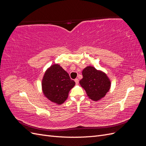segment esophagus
<instances>
[{
    "label": "esophagus",
    "mask_w": 146,
    "mask_h": 146,
    "mask_svg": "<svg viewBox=\"0 0 146 146\" xmlns=\"http://www.w3.org/2000/svg\"><path fill=\"white\" fill-rule=\"evenodd\" d=\"M74 81H75V82H76V85H78V78H76L74 80Z\"/></svg>",
    "instance_id": "obj_1"
}]
</instances>
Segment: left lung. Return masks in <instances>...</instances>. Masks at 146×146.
I'll return each mask as SVG.
<instances>
[{
	"mask_svg": "<svg viewBox=\"0 0 146 146\" xmlns=\"http://www.w3.org/2000/svg\"><path fill=\"white\" fill-rule=\"evenodd\" d=\"M82 75L79 83L91 100L98 101L109 91L111 82L104 72L90 66L83 70Z\"/></svg>",
	"mask_w": 146,
	"mask_h": 146,
	"instance_id": "obj_1",
	"label": "left lung"
}]
</instances>
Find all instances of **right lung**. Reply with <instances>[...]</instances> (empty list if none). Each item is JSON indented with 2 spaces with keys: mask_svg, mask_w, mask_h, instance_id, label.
I'll return each mask as SVG.
<instances>
[{
  "mask_svg": "<svg viewBox=\"0 0 146 146\" xmlns=\"http://www.w3.org/2000/svg\"><path fill=\"white\" fill-rule=\"evenodd\" d=\"M75 85L68 73L58 64H54L46 70L41 85L44 95L52 102L60 105L67 99Z\"/></svg>",
  "mask_w": 146,
  "mask_h": 146,
  "instance_id": "obj_1",
  "label": "right lung"
}]
</instances>
